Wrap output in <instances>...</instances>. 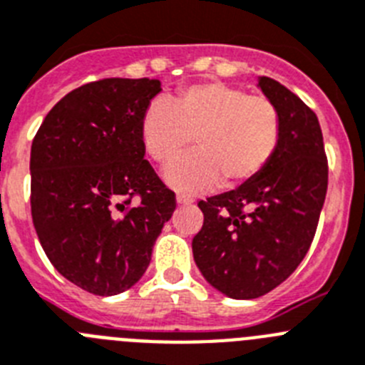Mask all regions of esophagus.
Here are the masks:
<instances>
[{
  "label": "esophagus",
  "mask_w": 365,
  "mask_h": 365,
  "mask_svg": "<svg viewBox=\"0 0 365 365\" xmlns=\"http://www.w3.org/2000/svg\"><path fill=\"white\" fill-rule=\"evenodd\" d=\"M176 202H178L180 205H190V203L195 202V200L190 198V196H185V195H178V196H176Z\"/></svg>",
  "instance_id": "obj_1"
}]
</instances>
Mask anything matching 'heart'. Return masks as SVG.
I'll list each match as a JSON object with an SVG mask.
<instances>
[{"instance_id": "obj_1", "label": "heart", "mask_w": 365, "mask_h": 365, "mask_svg": "<svg viewBox=\"0 0 365 365\" xmlns=\"http://www.w3.org/2000/svg\"><path fill=\"white\" fill-rule=\"evenodd\" d=\"M143 149L160 165L175 162L195 140L196 153L165 170V182L185 192L251 182L269 165L282 138L272 101L222 81L182 88L169 103L154 100L140 121Z\"/></svg>"}]
</instances>
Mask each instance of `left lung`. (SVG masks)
<instances>
[{
  "label": "left lung",
  "instance_id": "8db88e82",
  "mask_svg": "<svg viewBox=\"0 0 365 365\" xmlns=\"http://www.w3.org/2000/svg\"><path fill=\"white\" fill-rule=\"evenodd\" d=\"M258 88L280 113V145L251 182L198 203L203 225L192 238L203 278L235 300L262 297L291 277L309 251L327 192L317 114L271 78H258Z\"/></svg>",
  "mask_w": 365,
  "mask_h": 365
}]
</instances>
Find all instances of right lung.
Segmentation results:
<instances>
[{
    "label": "right lung",
    "instance_id": "1",
    "mask_svg": "<svg viewBox=\"0 0 365 365\" xmlns=\"http://www.w3.org/2000/svg\"><path fill=\"white\" fill-rule=\"evenodd\" d=\"M160 80L81 85L45 116L31 149V209L39 244L61 277L100 297L133 287L176 209L143 160L140 121Z\"/></svg>",
    "mask_w": 365,
    "mask_h": 365
}]
</instances>
